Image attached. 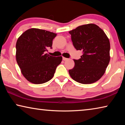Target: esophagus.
<instances>
[{"instance_id": "34e87169", "label": "esophagus", "mask_w": 125, "mask_h": 125, "mask_svg": "<svg viewBox=\"0 0 125 125\" xmlns=\"http://www.w3.org/2000/svg\"><path fill=\"white\" fill-rule=\"evenodd\" d=\"M62 58H63V61H67V60H68V58H65V57H63Z\"/></svg>"}]
</instances>
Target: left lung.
<instances>
[{
  "instance_id": "1",
  "label": "left lung",
  "mask_w": 125,
  "mask_h": 125,
  "mask_svg": "<svg viewBox=\"0 0 125 125\" xmlns=\"http://www.w3.org/2000/svg\"><path fill=\"white\" fill-rule=\"evenodd\" d=\"M71 39L77 50L83 52L79 60H74V67L69 75L78 83L87 84L98 81L105 73L110 57V44L102 29L89 24L70 31Z\"/></svg>"
}]
</instances>
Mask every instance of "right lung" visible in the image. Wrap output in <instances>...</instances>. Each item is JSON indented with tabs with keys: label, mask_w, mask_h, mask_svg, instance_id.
Segmentation results:
<instances>
[{
	"label": "right lung",
	"mask_w": 125,
	"mask_h": 125,
	"mask_svg": "<svg viewBox=\"0 0 125 125\" xmlns=\"http://www.w3.org/2000/svg\"><path fill=\"white\" fill-rule=\"evenodd\" d=\"M57 34L39 29L26 30L18 38L16 44V59L22 75L31 83L39 84L53 78L62 57L45 54L52 48Z\"/></svg>",
	"instance_id": "right-lung-1"
}]
</instances>
